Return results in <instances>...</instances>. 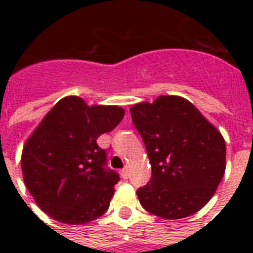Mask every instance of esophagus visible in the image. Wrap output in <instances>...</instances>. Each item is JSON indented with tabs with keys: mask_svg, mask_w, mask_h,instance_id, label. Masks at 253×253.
Listing matches in <instances>:
<instances>
[{
	"mask_svg": "<svg viewBox=\"0 0 253 253\" xmlns=\"http://www.w3.org/2000/svg\"><path fill=\"white\" fill-rule=\"evenodd\" d=\"M121 177H122L123 180H127V178H128V170H127V168H123L122 170H121Z\"/></svg>",
	"mask_w": 253,
	"mask_h": 253,
	"instance_id": "obj_1",
	"label": "esophagus"
}]
</instances>
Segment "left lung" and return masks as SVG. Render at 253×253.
I'll list each match as a JSON object with an SVG mask.
<instances>
[{"label": "left lung", "mask_w": 253, "mask_h": 253, "mask_svg": "<svg viewBox=\"0 0 253 253\" xmlns=\"http://www.w3.org/2000/svg\"><path fill=\"white\" fill-rule=\"evenodd\" d=\"M130 111L152 168L150 182L136 192L143 209L170 220L200 211L226 170L220 131L180 95H159Z\"/></svg>", "instance_id": "obj_1"}]
</instances>
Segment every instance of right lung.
<instances>
[{"instance_id":"right-lung-1","label":"right lung","mask_w":253,"mask_h":253,"mask_svg":"<svg viewBox=\"0 0 253 253\" xmlns=\"http://www.w3.org/2000/svg\"><path fill=\"white\" fill-rule=\"evenodd\" d=\"M125 117L119 106L86 105L76 95L61 98L26 140L21 167L37 205L52 219L86 224L107 211L118 173L97 146Z\"/></svg>"}]
</instances>
